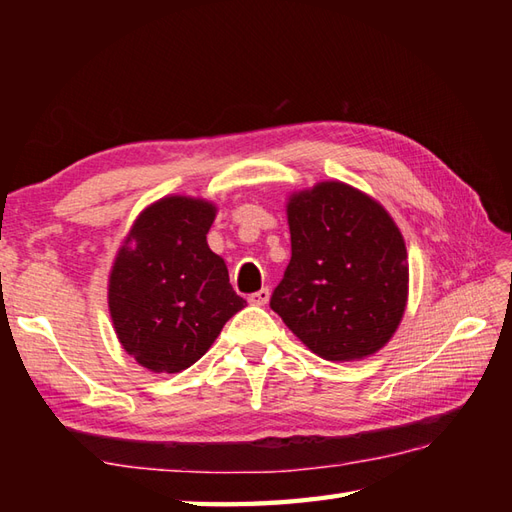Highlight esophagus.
<instances>
[{
    "mask_svg": "<svg viewBox=\"0 0 512 512\" xmlns=\"http://www.w3.org/2000/svg\"><path fill=\"white\" fill-rule=\"evenodd\" d=\"M268 299H270V290L268 288H262V290L253 292V295H248L250 306H266Z\"/></svg>",
    "mask_w": 512,
    "mask_h": 512,
    "instance_id": "1",
    "label": "esophagus"
}]
</instances>
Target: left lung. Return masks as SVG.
I'll return each mask as SVG.
<instances>
[{"instance_id":"1","label":"left lung","mask_w":512,"mask_h":512,"mask_svg":"<svg viewBox=\"0 0 512 512\" xmlns=\"http://www.w3.org/2000/svg\"><path fill=\"white\" fill-rule=\"evenodd\" d=\"M292 257L273 308L325 361H361L396 334L409 297L407 248L372 195L323 180L288 195Z\"/></svg>"}]
</instances>
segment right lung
I'll return each instance as SVG.
<instances>
[{
  "instance_id": "1",
  "label": "right lung",
  "mask_w": 512,
  "mask_h": 512,
  "mask_svg": "<svg viewBox=\"0 0 512 512\" xmlns=\"http://www.w3.org/2000/svg\"><path fill=\"white\" fill-rule=\"evenodd\" d=\"M211 200L165 195L138 213L107 279V306L123 350L154 374H178L209 352L246 306L206 244Z\"/></svg>"
}]
</instances>
